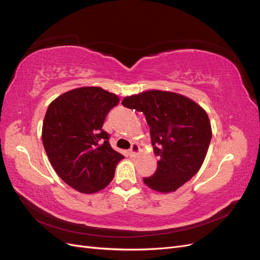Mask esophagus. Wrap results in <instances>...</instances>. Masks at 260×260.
<instances>
[{"instance_id": "esophagus-1", "label": "esophagus", "mask_w": 260, "mask_h": 260, "mask_svg": "<svg viewBox=\"0 0 260 260\" xmlns=\"http://www.w3.org/2000/svg\"><path fill=\"white\" fill-rule=\"evenodd\" d=\"M139 152H140V146L137 144H133L130 148V154L132 156H137L139 154Z\"/></svg>"}]
</instances>
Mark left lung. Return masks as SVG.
<instances>
[{
    "instance_id": "8db88e82",
    "label": "left lung",
    "mask_w": 260,
    "mask_h": 260,
    "mask_svg": "<svg viewBox=\"0 0 260 260\" xmlns=\"http://www.w3.org/2000/svg\"><path fill=\"white\" fill-rule=\"evenodd\" d=\"M122 105L144 114L154 153L159 156L155 174L144 183L160 193L175 192L205 159L211 140L207 113L191 99L159 90L124 98Z\"/></svg>"
}]
</instances>
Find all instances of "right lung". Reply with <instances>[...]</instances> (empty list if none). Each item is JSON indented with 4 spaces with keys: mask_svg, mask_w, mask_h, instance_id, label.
<instances>
[{
    "mask_svg": "<svg viewBox=\"0 0 260 260\" xmlns=\"http://www.w3.org/2000/svg\"><path fill=\"white\" fill-rule=\"evenodd\" d=\"M118 103L114 93L82 86L61 94L46 111L42 125L46 155L59 178L78 192L91 194L106 187L123 158L102 129Z\"/></svg>",
    "mask_w": 260,
    "mask_h": 260,
    "instance_id": "add662e5",
    "label": "right lung"
}]
</instances>
